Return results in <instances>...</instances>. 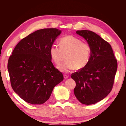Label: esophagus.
Wrapping results in <instances>:
<instances>
[{"label": "esophagus", "mask_w": 126, "mask_h": 126, "mask_svg": "<svg viewBox=\"0 0 126 126\" xmlns=\"http://www.w3.org/2000/svg\"><path fill=\"white\" fill-rule=\"evenodd\" d=\"M63 77H64V78H65V79H67L68 77H69V76L67 75H65V74H64V75H63Z\"/></svg>", "instance_id": "obj_1"}]
</instances>
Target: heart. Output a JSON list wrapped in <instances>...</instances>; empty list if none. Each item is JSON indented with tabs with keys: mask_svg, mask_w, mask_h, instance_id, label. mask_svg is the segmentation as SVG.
Wrapping results in <instances>:
<instances>
[{
	"mask_svg": "<svg viewBox=\"0 0 126 126\" xmlns=\"http://www.w3.org/2000/svg\"><path fill=\"white\" fill-rule=\"evenodd\" d=\"M59 46L52 45L50 48V54L54 62L59 65L62 62L63 53L67 54L66 61L59 67L62 72H68L75 69L80 70L88 63L91 55L90 45L81 39L72 35L62 37Z\"/></svg>",
	"mask_w": 126,
	"mask_h": 126,
	"instance_id": "1",
	"label": "heart"
}]
</instances>
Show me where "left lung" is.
Segmentation results:
<instances>
[{
  "label": "left lung",
  "instance_id": "obj_1",
  "mask_svg": "<svg viewBox=\"0 0 126 126\" xmlns=\"http://www.w3.org/2000/svg\"><path fill=\"white\" fill-rule=\"evenodd\" d=\"M91 47L88 63L82 69L71 75L76 82L74 94L81 104H94L104 99L111 91L117 61L108 42L90 30H78Z\"/></svg>",
  "mask_w": 126,
  "mask_h": 126
}]
</instances>
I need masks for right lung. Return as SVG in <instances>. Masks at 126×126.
I'll list each match as a JSON object with an SVG mask.
<instances>
[{
	"mask_svg": "<svg viewBox=\"0 0 126 126\" xmlns=\"http://www.w3.org/2000/svg\"><path fill=\"white\" fill-rule=\"evenodd\" d=\"M61 33L45 28L30 33L16 46L8 59L11 86L22 99L41 105L49 99L54 88L63 79L51 62L50 48Z\"/></svg>",
	"mask_w": 126,
	"mask_h": 126,
	"instance_id": "right-lung-1",
	"label": "right lung"
}]
</instances>
